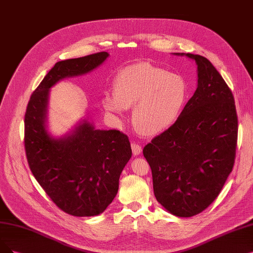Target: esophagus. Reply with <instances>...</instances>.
<instances>
[{"label": "esophagus", "instance_id": "34e87169", "mask_svg": "<svg viewBox=\"0 0 253 253\" xmlns=\"http://www.w3.org/2000/svg\"><path fill=\"white\" fill-rule=\"evenodd\" d=\"M130 146H132V151L134 156H139L141 153H142V148H141V146L138 143L133 142L130 144Z\"/></svg>", "mask_w": 253, "mask_h": 253}]
</instances>
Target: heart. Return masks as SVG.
Returning <instances> with one entry per match:
<instances>
[{"instance_id": "obj_1", "label": "heart", "mask_w": 253, "mask_h": 253, "mask_svg": "<svg viewBox=\"0 0 253 253\" xmlns=\"http://www.w3.org/2000/svg\"><path fill=\"white\" fill-rule=\"evenodd\" d=\"M187 85L178 75L148 63L121 68L113 79V92L102 105L107 112L125 116L133 107V124L144 135H158L172 126L187 99Z\"/></svg>"}]
</instances>
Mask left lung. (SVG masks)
<instances>
[{
	"label": "left lung",
	"instance_id": "left-lung-1",
	"mask_svg": "<svg viewBox=\"0 0 253 253\" xmlns=\"http://www.w3.org/2000/svg\"><path fill=\"white\" fill-rule=\"evenodd\" d=\"M197 89L175 124L144 146L161 206L177 217L205 211L219 195L235 164L238 116L223 78L200 55Z\"/></svg>",
	"mask_w": 253,
	"mask_h": 253
}]
</instances>
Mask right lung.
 Instances as JSON below:
<instances>
[{
    "instance_id": "add662e5",
    "label": "right lung",
    "mask_w": 253,
    "mask_h": 253,
    "mask_svg": "<svg viewBox=\"0 0 253 253\" xmlns=\"http://www.w3.org/2000/svg\"><path fill=\"white\" fill-rule=\"evenodd\" d=\"M108 56L100 52L57 62L30 97L25 114L30 169L54 204L77 217L99 215L112 203L132 148L124 133L95 129L87 119L72 133L53 138L45 128L49 88L64 78L91 72Z\"/></svg>"
}]
</instances>
